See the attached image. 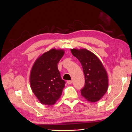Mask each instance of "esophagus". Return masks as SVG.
Here are the masks:
<instances>
[{
  "instance_id": "esophagus-1",
  "label": "esophagus",
  "mask_w": 132,
  "mask_h": 132,
  "mask_svg": "<svg viewBox=\"0 0 132 132\" xmlns=\"http://www.w3.org/2000/svg\"><path fill=\"white\" fill-rule=\"evenodd\" d=\"M72 83V80H68V82H67V83L68 84V85H70Z\"/></svg>"
}]
</instances>
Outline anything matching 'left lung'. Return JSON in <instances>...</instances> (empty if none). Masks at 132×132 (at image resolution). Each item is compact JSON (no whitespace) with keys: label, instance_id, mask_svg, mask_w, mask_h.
Wrapping results in <instances>:
<instances>
[{"label":"left lung","instance_id":"8db88e82","mask_svg":"<svg viewBox=\"0 0 132 132\" xmlns=\"http://www.w3.org/2000/svg\"><path fill=\"white\" fill-rule=\"evenodd\" d=\"M71 52L82 64L85 75V85L81 94L88 102H97L108 87V75L103 64L96 55L86 49H72Z\"/></svg>","mask_w":132,"mask_h":132}]
</instances>
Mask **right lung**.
Returning a JSON list of instances; mask_svg holds the SVG:
<instances>
[{"mask_svg": "<svg viewBox=\"0 0 132 132\" xmlns=\"http://www.w3.org/2000/svg\"><path fill=\"white\" fill-rule=\"evenodd\" d=\"M64 53L63 50L52 49L40 56L33 65L30 74V87L44 104H55L65 86L57 66Z\"/></svg>", "mask_w": 132, "mask_h": 132, "instance_id": "obj_1", "label": "right lung"}]
</instances>
